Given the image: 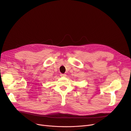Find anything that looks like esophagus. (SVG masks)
<instances>
[{
	"label": "esophagus",
	"mask_w": 131,
	"mask_h": 131,
	"mask_svg": "<svg viewBox=\"0 0 131 131\" xmlns=\"http://www.w3.org/2000/svg\"><path fill=\"white\" fill-rule=\"evenodd\" d=\"M60 75L61 77H66V74H60Z\"/></svg>",
	"instance_id": "esophagus-1"
}]
</instances>
